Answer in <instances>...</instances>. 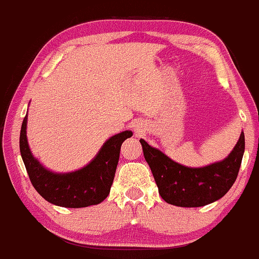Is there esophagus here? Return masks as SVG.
<instances>
[{"instance_id":"34e87169","label":"esophagus","mask_w":259,"mask_h":259,"mask_svg":"<svg viewBox=\"0 0 259 259\" xmlns=\"http://www.w3.org/2000/svg\"><path fill=\"white\" fill-rule=\"evenodd\" d=\"M139 132H141V131H139Z\"/></svg>"}]
</instances>
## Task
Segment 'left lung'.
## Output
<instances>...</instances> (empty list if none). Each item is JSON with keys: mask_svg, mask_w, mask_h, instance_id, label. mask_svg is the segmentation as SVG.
<instances>
[{"mask_svg": "<svg viewBox=\"0 0 259 259\" xmlns=\"http://www.w3.org/2000/svg\"><path fill=\"white\" fill-rule=\"evenodd\" d=\"M139 142L161 197L179 207H201L226 195L236 181L245 151V135L241 132L232 153L223 161L193 168L171 160L144 139Z\"/></svg>", "mask_w": 259, "mask_h": 259, "instance_id": "obj_1", "label": "left lung"}]
</instances>
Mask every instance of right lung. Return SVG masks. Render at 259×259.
Segmentation results:
<instances>
[{"label": "right lung", "mask_w": 259, "mask_h": 259, "mask_svg": "<svg viewBox=\"0 0 259 259\" xmlns=\"http://www.w3.org/2000/svg\"><path fill=\"white\" fill-rule=\"evenodd\" d=\"M27 115L20 130L21 159L36 191L53 205L81 208L98 205L110 193L120 157V149L132 131H124L109 138L96 157L83 168L68 173H56L45 168L30 151L26 138Z\"/></svg>", "instance_id": "1"}]
</instances>
